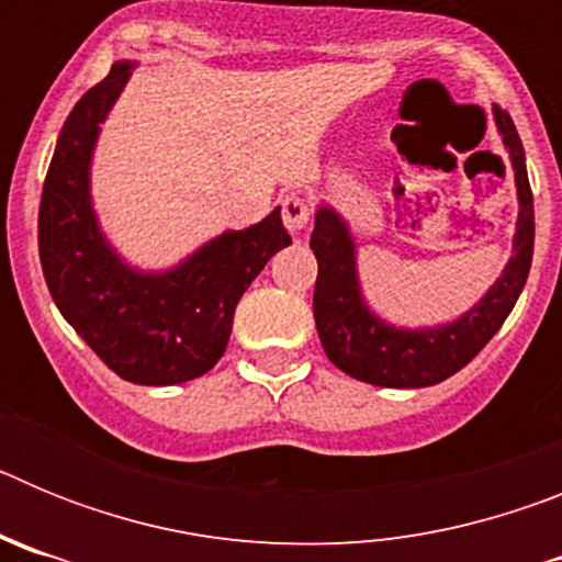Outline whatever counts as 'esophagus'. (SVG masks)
Returning <instances> with one entry per match:
<instances>
[{"mask_svg":"<svg viewBox=\"0 0 562 562\" xmlns=\"http://www.w3.org/2000/svg\"><path fill=\"white\" fill-rule=\"evenodd\" d=\"M281 220H284L286 231L301 233L312 220L310 202H306L301 193H290V196H284V200H281Z\"/></svg>","mask_w":562,"mask_h":562,"instance_id":"1","label":"esophagus"}]
</instances>
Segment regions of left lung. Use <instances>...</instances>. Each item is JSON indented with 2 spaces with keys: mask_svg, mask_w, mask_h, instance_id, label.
I'll use <instances>...</instances> for the list:
<instances>
[{
  "mask_svg": "<svg viewBox=\"0 0 562 562\" xmlns=\"http://www.w3.org/2000/svg\"><path fill=\"white\" fill-rule=\"evenodd\" d=\"M498 126L518 188L513 256L484 292L450 324L405 329L382 321L369 306L357 272V241L349 222L331 205H317L310 247L317 258V281L312 310L324 351L337 369L380 389H428L461 371L501 329L524 290L535 250L532 188L526 177V154L509 112L493 103Z\"/></svg>",
  "mask_w": 562,
  "mask_h": 562,
  "instance_id": "8db88e82",
  "label": "left lung"
}]
</instances>
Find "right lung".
I'll list each match as a JSON object with an SVG mask.
<instances>
[{"mask_svg":"<svg viewBox=\"0 0 562 562\" xmlns=\"http://www.w3.org/2000/svg\"><path fill=\"white\" fill-rule=\"evenodd\" d=\"M114 61L64 121L38 207V256L58 312L109 369L134 385H177L225 355L233 312L252 278L292 245L281 207L225 231L168 270H137L114 250L92 205L101 123L132 78Z\"/></svg>","mask_w":562,"mask_h":562,"instance_id":"obj_1","label":"right lung"}]
</instances>
